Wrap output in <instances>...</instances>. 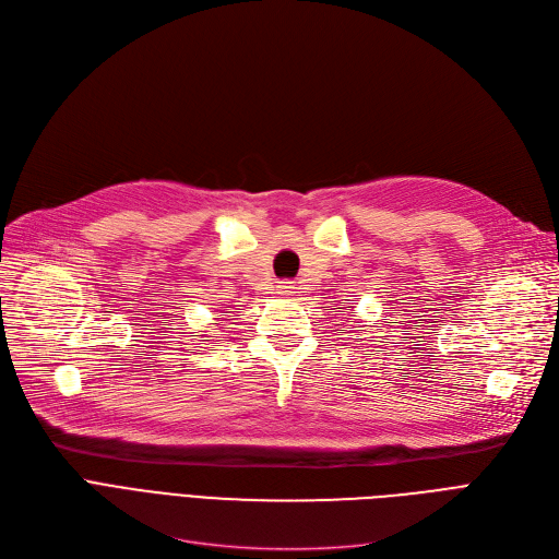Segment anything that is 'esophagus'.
I'll return each mask as SVG.
<instances>
[{"instance_id":"obj_1","label":"esophagus","mask_w":559,"mask_h":559,"mask_svg":"<svg viewBox=\"0 0 559 559\" xmlns=\"http://www.w3.org/2000/svg\"><path fill=\"white\" fill-rule=\"evenodd\" d=\"M281 295L295 297V295H297V285H295V283H283V285H281Z\"/></svg>"}]
</instances>
